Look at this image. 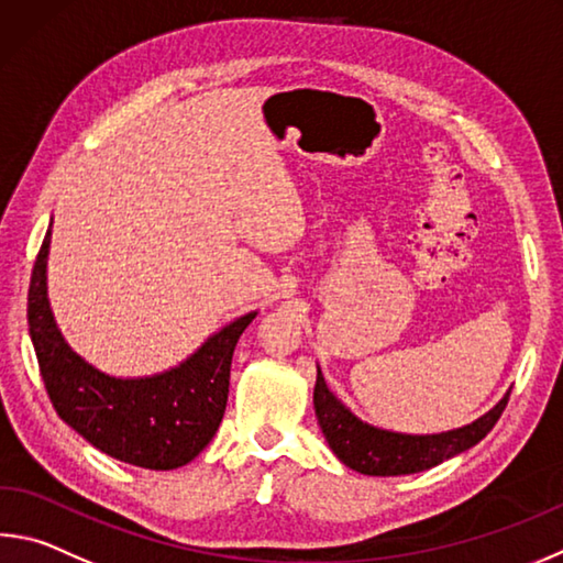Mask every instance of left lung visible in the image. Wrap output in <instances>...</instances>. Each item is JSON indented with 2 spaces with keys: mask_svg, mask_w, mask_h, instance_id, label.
Wrapping results in <instances>:
<instances>
[{
  "mask_svg": "<svg viewBox=\"0 0 563 563\" xmlns=\"http://www.w3.org/2000/svg\"><path fill=\"white\" fill-rule=\"evenodd\" d=\"M509 401V391L505 394L493 411L479 416L477 421L463 428L433 435H408L384 431L364 423L336 398L324 384L322 372L317 369L314 382V416L322 433L330 443L332 453L342 460L346 467L362 475L391 477V475H411L421 470L435 467L443 460L467 451L493 431L497 418L503 416Z\"/></svg>",
  "mask_w": 563,
  "mask_h": 563,
  "instance_id": "8db88e82",
  "label": "left lung"
}]
</instances>
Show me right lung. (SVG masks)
<instances>
[{
	"label": "right lung",
	"instance_id": "1",
	"mask_svg": "<svg viewBox=\"0 0 563 563\" xmlns=\"http://www.w3.org/2000/svg\"><path fill=\"white\" fill-rule=\"evenodd\" d=\"M48 243L51 229L32 271L26 317L41 379L60 421L122 463L147 470L187 465L219 431L229 401L233 350L258 312L243 314L211 334L179 366L120 379L70 350L56 327L46 295Z\"/></svg>",
	"mask_w": 563,
	"mask_h": 563
}]
</instances>
